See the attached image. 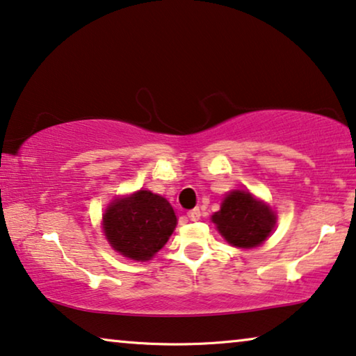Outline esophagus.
Returning a JSON list of instances; mask_svg holds the SVG:
<instances>
[{
  "mask_svg": "<svg viewBox=\"0 0 356 356\" xmlns=\"http://www.w3.org/2000/svg\"><path fill=\"white\" fill-rule=\"evenodd\" d=\"M187 216H188L190 221H198V219H200V209L198 208L190 209V211L187 213Z\"/></svg>",
  "mask_w": 356,
  "mask_h": 356,
  "instance_id": "34e87169",
  "label": "esophagus"
}]
</instances>
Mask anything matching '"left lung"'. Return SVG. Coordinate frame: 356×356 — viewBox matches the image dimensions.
Here are the masks:
<instances>
[{
	"label": "left lung",
	"instance_id": "8db88e82",
	"mask_svg": "<svg viewBox=\"0 0 356 356\" xmlns=\"http://www.w3.org/2000/svg\"><path fill=\"white\" fill-rule=\"evenodd\" d=\"M213 222L230 245L253 248L261 245L271 234L276 218L252 193L235 190L224 198L221 211L213 214Z\"/></svg>",
	"mask_w": 356,
	"mask_h": 356
}]
</instances>
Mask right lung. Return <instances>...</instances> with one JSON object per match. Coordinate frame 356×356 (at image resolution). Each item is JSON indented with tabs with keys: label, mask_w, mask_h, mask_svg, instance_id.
<instances>
[{
	"label": "right lung",
	"mask_w": 356,
	"mask_h": 356,
	"mask_svg": "<svg viewBox=\"0 0 356 356\" xmlns=\"http://www.w3.org/2000/svg\"><path fill=\"white\" fill-rule=\"evenodd\" d=\"M177 218L171 203L148 190L116 200L103 216L111 247L124 257L147 261L171 237Z\"/></svg>",
	"instance_id": "obj_1"
}]
</instances>
